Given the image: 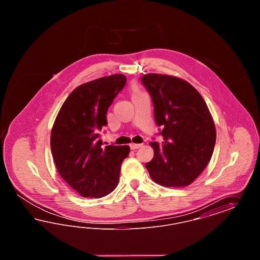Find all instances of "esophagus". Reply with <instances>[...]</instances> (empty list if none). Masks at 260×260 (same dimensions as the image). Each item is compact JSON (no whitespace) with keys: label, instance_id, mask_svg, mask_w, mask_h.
Masks as SVG:
<instances>
[{"label":"esophagus","instance_id":"obj_1","mask_svg":"<svg viewBox=\"0 0 260 260\" xmlns=\"http://www.w3.org/2000/svg\"><path fill=\"white\" fill-rule=\"evenodd\" d=\"M129 146H131V149L135 150V149L140 148V147L142 146V144H136V143H132Z\"/></svg>","mask_w":260,"mask_h":260}]
</instances>
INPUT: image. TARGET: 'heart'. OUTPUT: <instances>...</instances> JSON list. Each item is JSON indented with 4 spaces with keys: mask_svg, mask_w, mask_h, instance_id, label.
<instances>
[{
    "mask_svg": "<svg viewBox=\"0 0 260 260\" xmlns=\"http://www.w3.org/2000/svg\"><path fill=\"white\" fill-rule=\"evenodd\" d=\"M131 89H132V91H133V95H136V94H138V93H140V91H139L138 87H136V85H132V87H131Z\"/></svg>",
    "mask_w": 260,
    "mask_h": 260,
    "instance_id": "b5f03b06",
    "label": "heart"
}]
</instances>
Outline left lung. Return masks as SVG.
I'll list each match as a JSON object with an SVG mask.
<instances>
[{
    "mask_svg": "<svg viewBox=\"0 0 260 260\" xmlns=\"http://www.w3.org/2000/svg\"><path fill=\"white\" fill-rule=\"evenodd\" d=\"M141 82L152 98L161 144L154 141V157L145 167L151 178L166 187L190 185L213 153L216 131L210 110L198 90L170 75H144Z\"/></svg>",
    "mask_w": 260,
    "mask_h": 260,
    "instance_id": "obj_1",
    "label": "left lung"
}]
</instances>
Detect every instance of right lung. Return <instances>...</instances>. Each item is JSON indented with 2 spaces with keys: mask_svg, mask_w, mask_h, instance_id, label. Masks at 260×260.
I'll return each mask as SVG.
<instances>
[{
  "mask_svg": "<svg viewBox=\"0 0 260 260\" xmlns=\"http://www.w3.org/2000/svg\"><path fill=\"white\" fill-rule=\"evenodd\" d=\"M126 77L114 74L76 87L64 101L50 135L53 161L62 178L86 198H101L117 187L129 147H102L99 132L106 114L124 88Z\"/></svg>",
  "mask_w": 260,
  "mask_h": 260,
  "instance_id": "obj_1",
  "label": "right lung"
}]
</instances>
